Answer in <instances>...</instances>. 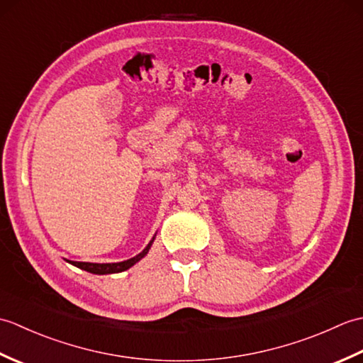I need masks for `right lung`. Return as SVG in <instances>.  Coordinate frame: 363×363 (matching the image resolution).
Listing matches in <instances>:
<instances>
[{"mask_svg": "<svg viewBox=\"0 0 363 363\" xmlns=\"http://www.w3.org/2000/svg\"><path fill=\"white\" fill-rule=\"evenodd\" d=\"M154 238H156V235L152 237V240L146 245V248L138 252L137 256L130 257L128 260H123V262H115V264H91V262H72V264L74 267H78L81 269H84V272H89V273H94V274H112V273H121V272H126L128 268L134 267L138 260H142L146 254H148L151 245L154 242Z\"/></svg>", "mask_w": 363, "mask_h": 363, "instance_id": "add662e5", "label": "right lung"}]
</instances>
